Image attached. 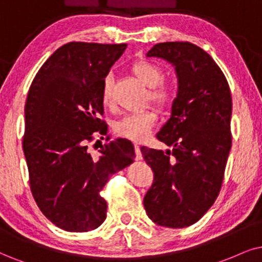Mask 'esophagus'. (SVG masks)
<instances>
[{"label": "esophagus", "mask_w": 262, "mask_h": 262, "mask_svg": "<svg viewBox=\"0 0 262 262\" xmlns=\"http://www.w3.org/2000/svg\"><path fill=\"white\" fill-rule=\"evenodd\" d=\"M134 148H135V158H137V161L142 160V155H141V151H140V146H139L138 144H135L134 145Z\"/></svg>", "instance_id": "esophagus-1"}]
</instances>
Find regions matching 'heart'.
<instances>
[{"label":"heart","mask_w":262,"mask_h":262,"mask_svg":"<svg viewBox=\"0 0 262 262\" xmlns=\"http://www.w3.org/2000/svg\"><path fill=\"white\" fill-rule=\"evenodd\" d=\"M133 75L142 84L151 88L148 98L157 107H168L174 100V91L170 85L161 83L163 79V71L158 65L148 60L135 61L130 68ZM101 101L104 106H111L112 104V79L106 76L102 81ZM157 121V116L154 111L145 110L134 114L125 115L114 124L115 134L118 137L129 139L132 141L140 142L150 134Z\"/></svg>","instance_id":"obj_1"}]
</instances>
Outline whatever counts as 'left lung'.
<instances>
[{
  "label": "left lung",
  "instance_id": "8db88e82",
  "mask_svg": "<svg viewBox=\"0 0 262 262\" xmlns=\"http://www.w3.org/2000/svg\"><path fill=\"white\" fill-rule=\"evenodd\" d=\"M146 57L173 64L178 93L156 135L171 151L141 147L154 171L144 207L160 226L187 227L209 210L223 184L232 144L230 87L213 58L190 42L157 43Z\"/></svg>",
  "mask_w": 262,
  "mask_h": 262
}]
</instances>
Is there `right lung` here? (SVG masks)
Wrapping results in <instances>:
<instances>
[{"label":"right lung","mask_w":262,"mask_h":262,"mask_svg":"<svg viewBox=\"0 0 262 262\" xmlns=\"http://www.w3.org/2000/svg\"><path fill=\"white\" fill-rule=\"evenodd\" d=\"M125 47L66 43L30 85L23 138L30 188L43 215L65 231L87 232L104 223L107 205L100 191L111 175L134 161L127 139L101 145L99 158L88 150L94 133L107 135L100 118L102 81Z\"/></svg>","instance_id":"right-lung-1"}]
</instances>
